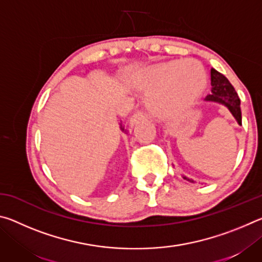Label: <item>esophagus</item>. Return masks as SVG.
<instances>
[{
	"label": "esophagus",
	"mask_w": 262,
	"mask_h": 262,
	"mask_svg": "<svg viewBox=\"0 0 262 262\" xmlns=\"http://www.w3.org/2000/svg\"><path fill=\"white\" fill-rule=\"evenodd\" d=\"M147 118H148V117H147V114H145V113H143V112H137V113H135V114L132 117L130 122H132V125H136V123H139V122H141V121L147 120Z\"/></svg>",
	"instance_id": "1"
}]
</instances>
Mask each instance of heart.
I'll use <instances>...</instances> for the list:
<instances>
[{
    "instance_id": "heart-1",
    "label": "heart",
    "mask_w": 262,
    "mask_h": 262,
    "mask_svg": "<svg viewBox=\"0 0 262 262\" xmlns=\"http://www.w3.org/2000/svg\"><path fill=\"white\" fill-rule=\"evenodd\" d=\"M132 86L153 91L147 99L151 113L159 119L179 118L200 98L207 85L202 66L194 60L171 61L133 75Z\"/></svg>"
}]
</instances>
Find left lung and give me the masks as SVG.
I'll list each match as a JSON object with an SVG mask.
<instances>
[{
    "label": "left lung",
    "instance_id": "1",
    "mask_svg": "<svg viewBox=\"0 0 262 262\" xmlns=\"http://www.w3.org/2000/svg\"><path fill=\"white\" fill-rule=\"evenodd\" d=\"M210 81H211V94L206 97L207 101H214L227 106L230 112L236 119L239 125H242V111H241V99L237 95L236 90L229 79L217 72L214 68L210 69ZM184 179L193 183L192 179L184 177Z\"/></svg>",
    "mask_w": 262,
    "mask_h": 262
}]
</instances>
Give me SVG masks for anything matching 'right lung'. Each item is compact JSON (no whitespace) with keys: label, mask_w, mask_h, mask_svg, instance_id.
Instances as JSON below:
<instances>
[{"label":"right lung","mask_w":262,"mask_h":262,"mask_svg":"<svg viewBox=\"0 0 262 262\" xmlns=\"http://www.w3.org/2000/svg\"><path fill=\"white\" fill-rule=\"evenodd\" d=\"M120 129H121L122 132H125V133H126V129H125V127H123L122 125H120Z\"/></svg>","instance_id":"obj_1"}]
</instances>
